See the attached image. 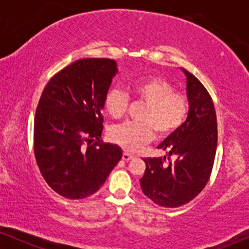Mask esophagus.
I'll use <instances>...</instances> for the list:
<instances>
[{
    "instance_id": "1",
    "label": "esophagus",
    "mask_w": 249,
    "mask_h": 249,
    "mask_svg": "<svg viewBox=\"0 0 249 249\" xmlns=\"http://www.w3.org/2000/svg\"><path fill=\"white\" fill-rule=\"evenodd\" d=\"M132 158H133L132 154H130V153H127V152L123 153V160L128 161V160H131V159H132Z\"/></svg>"
}]
</instances>
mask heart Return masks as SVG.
<instances>
[{"label": "heart", "mask_w": 249, "mask_h": 249, "mask_svg": "<svg viewBox=\"0 0 249 249\" xmlns=\"http://www.w3.org/2000/svg\"><path fill=\"white\" fill-rule=\"evenodd\" d=\"M137 101L146 104L141 117L142 123H125L110 130V138L127 152H137L154 137H165L181 126L188 113L187 97L174 91L166 79L156 76L142 77L131 85ZM105 110L112 118L119 119L126 112L128 96L118 88H112L105 96Z\"/></svg>", "instance_id": "obj_1"}]
</instances>
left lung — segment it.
Listing matches in <instances>:
<instances>
[{
    "label": "left lung",
    "mask_w": 249,
    "mask_h": 249,
    "mask_svg": "<svg viewBox=\"0 0 249 249\" xmlns=\"http://www.w3.org/2000/svg\"><path fill=\"white\" fill-rule=\"evenodd\" d=\"M186 76L188 115L185 123L165 139L158 148L177 156L145 158L142 192L162 207H179L196 198L206 186L212 172L218 144V125L210 93L196 77L181 69Z\"/></svg>",
    "instance_id": "8db88e82"
}]
</instances>
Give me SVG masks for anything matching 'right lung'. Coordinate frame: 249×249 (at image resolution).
<instances>
[{
	"instance_id": "obj_1",
	"label": "right lung",
	"mask_w": 249,
	"mask_h": 249,
	"mask_svg": "<svg viewBox=\"0 0 249 249\" xmlns=\"http://www.w3.org/2000/svg\"><path fill=\"white\" fill-rule=\"evenodd\" d=\"M117 72L113 59H79L57 72L43 90L34 151L43 178L64 198L92 196L122 159L118 145L101 142L102 110Z\"/></svg>"
}]
</instances>
